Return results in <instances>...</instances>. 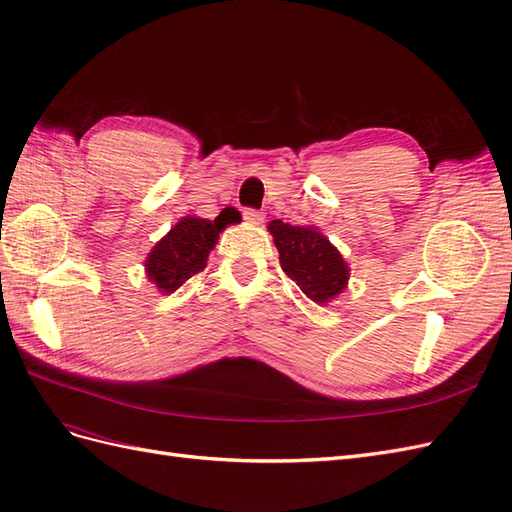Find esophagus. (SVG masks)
<instances>
[{
	"label": "esophagus",
	"instance_id": "esophagus-1",
	"mask_svg": "<svg viewBox=\"0 0 512 512\" xmlns=\"http://www.w3.org/2000/svg\"><path fill=\"white\" fill-rule=\"evenodd\" d=\"M243 220H245L247 224H252V226H260L262 222H265V215H262V213L256 211V209H245V211H243Z\"/></svg>",
	"mask_w": 512,
	"mask_h": 512
}]
</instances>
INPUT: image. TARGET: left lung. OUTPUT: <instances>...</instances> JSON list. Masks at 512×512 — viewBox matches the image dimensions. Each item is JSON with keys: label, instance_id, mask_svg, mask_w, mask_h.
Returning a JSON list of instances; mask_svg holds the SVG:
<instances>
[{"label": "left lung", "instance_id": "1", "mask_svg": "<svg viewBox=\"0 0 512 512\" xmlns=\"http://www.w3.org/2000/svg\"><path fill=\"white\" fill-rule=\"evenodd\" d=\"M273 243L280 252L284 273L305 297L327 305L348 286L350 269L337 247L312 226H290L282 220L269 222Z\"/></svg>", "mask_w": 512, "mask_h": 512}]
</instances>
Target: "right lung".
<instances>
[{"label": "right lung", "instance_id": "obj_1", "mask_svg": "<svg viewBox=\"0 0 512 512\" xmlns=\"http://www.w3.org/2000/svg\"><path fill=\"white\" fill-rule=\"evenodd\" d=\"M222 230L224 224L220 220L211 222L185 215L149 252L145 260L149 282L156 284L162 294L175 292L207 267L209 252L218 243Z\"/></svg>", "mask_w": 512, "mask_h": 512}]
</instances>
